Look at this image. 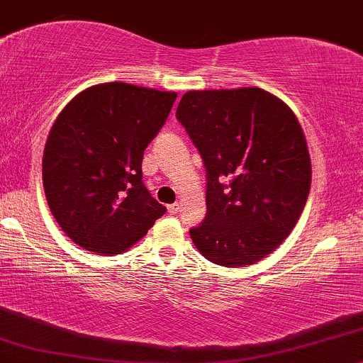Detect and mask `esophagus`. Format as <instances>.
I'll return each instance as SVG.
<instances>
[{
    "instance_id": "esophagus-1",
    "label": "esophagus",
    "mask_w": 363,
    "mask_h": 363,
    "mask_svg": "<svg viewBox=\"0 0 363 363\" xmlns=\"http://www.w3.org/2000/svg\"><path fill=\"white\" fill-rule=\"evenodd\" d=\"M178 210H180V203H172V205H168L169 216H174V213H178Z\"/></svg>"
}]
</instances>
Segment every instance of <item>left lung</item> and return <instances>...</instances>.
<instances>
[{"label": "left lung", "mask_w": 363, "mask_h": 363, "mask_svg": "<svg viewBox=\"0 0 363 363\" xmlns=\"http://www.w3.org/2000/svg\"><path fill=\"white\" fill-rule=\"evenodd\" d=\"M177 119L207 172V213L190 235L225 267L271 254L296 225L311 186L303 129L283 101L259 87L190 91Z\"/></svg>", "instance_id": "1"}]
</instances>
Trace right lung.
Returning <instances> with one entry per match:
<instances>
[{
	"label": "right lung",
	"instance_id": "add662e5",
	"mask_svg": "<svg viewBox=\"0 0 363 363\" xmlns=\"http://www.w3.org/2000/svg\"><path fill=\"white\" fill-rule=\"evenodd\" d=\"M174 99V92L107 82L58 114L43 151V189L58 225L80 247L124 252L167 212L143 183L141 163Z\"/></svg>",
	"mask_w": 363,
	"mask_h": 363
}]
</instances>
